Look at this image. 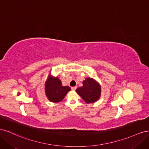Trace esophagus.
Masks as SVG:
<instances>
[{
	"mask_svg": "<svg viewBox=\"0 0 149 149\" xmlns=\"http://www.w3.org/2000/svg\"><path fill=\"white\" fill-rule=\"evenodd\" d=\"M76 88H77V87H76V86H74V87H72V88H71V89L73 90V91H75V90L76 89Z\"/></svg>",
	"mask_w": 149,
	"mask_h": 149,
	"instance_id": "obj_1",
	"label": "esophagus"
}]
</instances>
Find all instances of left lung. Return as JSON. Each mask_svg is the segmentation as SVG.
<instances>
[{"instance_id":"obj_1","label":"left lung","mask_w":149,"mask_h":149,"mask_svg":"<svg viewBox=\"0 0 149 149\" xmlns=\"http://www.w3.org/2000/svg\"><path fill=\"white\" fill-rule=\"evenodd\" d=\"M76 93L88 104L97 101L101 96V88L96 81L87 78L83 81V86L76 89Z\"/></svg>"}]
</instances>
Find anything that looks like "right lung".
<instances>
[{
	"label": "right lung",
	"instance_id": "add662e5",
	"mask_svg": "<svg viewBox=\"0 0 149 149\" xmlns=\"http://www.w3.org/2000/svg\"><path fill=\"white\" fill-rule=\"evenodd\" d=\"M45 89L48 100L52 102L61 101L71 90L69 86H62L61 80L58 77L54 78L51 74H49L45 82Z\"/></svg>",
	"mask_w": 149,
	"mask_h": 149
}]
</instances>
